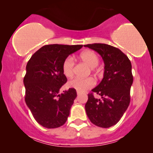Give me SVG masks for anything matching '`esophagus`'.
Returning a JSON list of instances; mask_svg holds the SVG:
<instances>
[{
    "label": "esophagus",
    "mask_w": 153,
    "mask_h": 153,
    "mask_svg": "<svg viewBox=\"0 0 153 153\" xmlns=\"http://www.w3.org/2000/svg\"><path fill=\"white\" fill-rule=\"evenodd\" d=\"M77 94L80 95V92H79V91H77Z\"/></svg>",
    "instance_id": "obj_1"
}]
</instances>
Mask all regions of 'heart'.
I'll list each match as a JSON object with an SVG mask.
<instances>
[{"label": "heart", "instance_id": "1", "mask_svg": "<svg viewBox=\"0 0 153 153\" xmlns=\"http://www.w3.org/2000/svg\"><path fill=\"white\" fill-rule=\"evenodd\" d=\"M79 57L82 62L90 67L92 71H96V68L99 65V59L97 54L91 50L84 51L80 53ZM74 66L75 61L72 57H68L64 59L62 65V73L66 78H70L73 76V72H74ZM95 83L96 82L92 78H75L68 82V86L75 89L79 92H84L94 86Z\"/></svg>", "mask_w": 153, "mask_h": 153}]
</instances>
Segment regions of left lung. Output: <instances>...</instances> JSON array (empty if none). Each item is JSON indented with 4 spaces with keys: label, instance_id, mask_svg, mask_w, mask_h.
<instances>
[{
    "label": "left lung",
    "instance_id": "obj_1",
    "mask_svg": "<svg viewBox=\"0 0 153 153\" xmlns=\"http://www.w3.org/2000/svg\"><path fill=\"white\" fill-rule=\"evenodd\" d=\"M97 52L104 62V74L99 85L88 94L85 108L93 124L102 128L115 125L130 103V89L133 82L131 64L119 49L106 44L84 45ZM97 93L102 97H94Z\"/></svg>",
    "mask_w": 153,
    "mask_h": 153
}]
</instances>
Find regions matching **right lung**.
I'll use <instances>...</instances> for the list:
<instances>
[{"label":"right lung","mask_w":153,"mask_h":153,"mask_svg":"<svg viewBox=\"0 0 153 153\" xmlns=\"http://www.w3.org/2000/svg\"><path fill=\"white\" fill-rule=\"evenodd\" d=\"M82 45H45L31 56L24 78L25 101L35 120L48 129L62 126L77 96L75 89L60 94L67 82L62 65L70 54Z\"/></svg>","instance_id":"add662e5"}]
</instances>
